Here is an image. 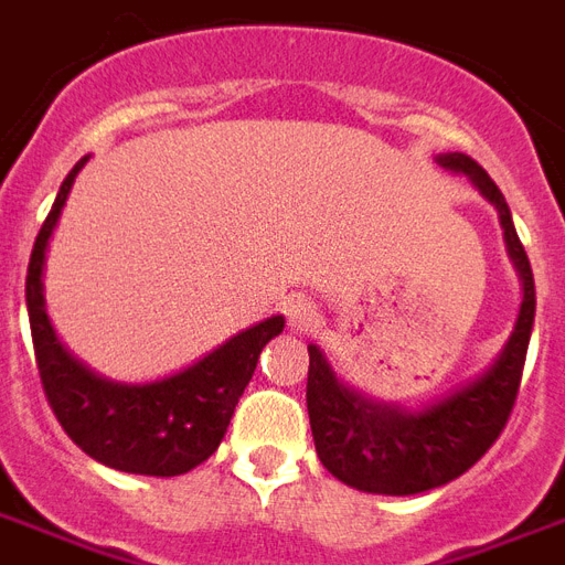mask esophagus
Returning <instances> with one entry per match:
<instances>
[{
    "instance_id": "34e87169",
    "label": "esophagus",
    "mask_w": 565,
    "mask_h": 565,
    "mask_svg": "<svg viewBox=\"0 0 565 565\" xmlns=\"http://www.w3.org/2000/svg\"><path fill=\"white\" fill-rule=\"evenodd\" d=\"M284 313H287V322H290L292 331H311L317 326V308H313L311 299L305 296H292V299L284 301Z\"/></svg>"
}]
</instances>
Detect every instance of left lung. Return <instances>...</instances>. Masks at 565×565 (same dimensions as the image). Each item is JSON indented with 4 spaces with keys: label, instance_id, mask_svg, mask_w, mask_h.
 Returning <instances> with one entry per match:
<instances>
[{
    "label": "left lung",
    "instance_id": "left-lung-1",
    "mask_svg": "<svg viewBox=\"0 0 565 565\" xmlns=\"http://www.w3.org/2000/svg\"><path fill=\"white\" fill-rule=\"evenodd\" d=\"M436 162L447 171L465 174L498 210L507 252L522 278V308L492 367L417 412L399 408L397 403H376L355 387L343 385L326 361V352L317 343L308 347V417L317 456L340 483L359 492L417 494L462 477L503 433L522 385L536 313V287L527 252L515 234L507 198L483 166L465 153H438Z\"/></svg>",
    "mask_w": 565,
    "mask_h": 565
}]
</instances>
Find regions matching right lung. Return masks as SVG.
Instances as JSON below:
<instances>
[{
	"mask_svg": "<svg viewBox=\"0 0 565 565\" xmlns=\"http://www.w3.org/2000/svg\"><path fill=\"white\" fill-rule=\"evenodd\" d=\"M85 162L88 157H82L64 178L53 210L34 239L25 275V308L43 394L73 445H79L92 459L115 471L178 477L210 459L222 445L236 403L252 382L260 350L275 334H281L284 317L257 322L186 370L145 385L111 382L73 359L46 317L43 266L50 236Z\"/></svg>",
	"mask_w": 565,
	"mask_h": 565,
	"instance_id": "add662e5",
	"label": "right lung"
}]
</instances>
